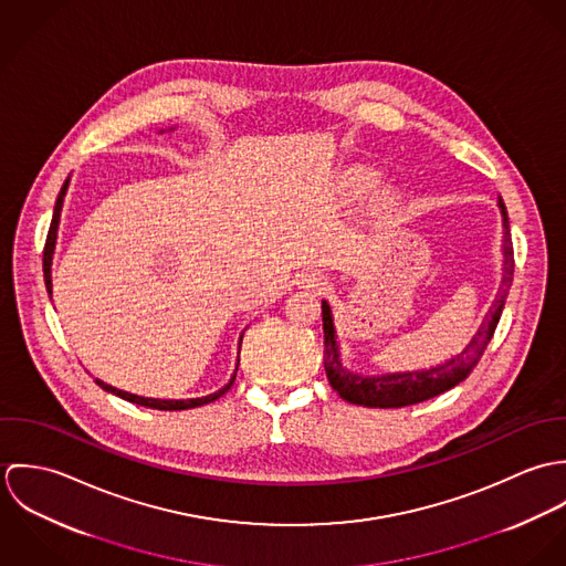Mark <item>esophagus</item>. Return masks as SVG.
I'll use <instances>...</instances> for the list:
<instances>
[{
    "label": "esophagus",
    "mask_w": 566,
    "mask_h": 566,
    "mask_svg": "<svg viewBox=\"0 0 566 566\" xmlns=\"http://www.w3.org/2000/svg\"><path fill=\"white\" fill-rule=\"evenodd\" d=\"M326 283H328L326 276H324L323 272H318V270H307V272L301 274V285L307 287V290L323 292L324 287H326Z\"/></svg>",
    "instance_id": "34e87169"
}]
</instances>
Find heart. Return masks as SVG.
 Instances as JSON below:
<instances>
[{
	"instance_id": "1",
	"label": "heart",
	"mask_w": 566,
	"mask_h": 566,
	"mask_svg": "<svg viewBox=\"0 0 566 566\" xmlns=\"http://www.w3.org/2000/svg\"><path fill=\"white\" fill-rule=\"evenodd\" d=\"M368 180H370V176H368V174H359V176L355 178L357 187H366V185H368Z\"/></svg>"
}]
</instances>
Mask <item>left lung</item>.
<instances>
[{
    "label": "left lung",
    "mask_w": 566,
    "mask_h": 566,
    "mask_svg": "<svg viewBox=\"0 0 566 566\" xmlns=\"http://www.w3.org/2000/svg\"><path fill=\"white\" fill-rule=\"evenodd\" d=\"M503 218V276L499 292L485 314L484 323L480 324L473 339L467 344L462 353L447 359L444 364H438L429 370H413V373H390L379 377H364L357 373H350L344 368L339 359V344L333 326V314L328 303L323 301V328H324V370L331 388L348 403L364 405V407H405L433 399L451 388H455L460 381H464L478 361L484 355L488 342L494 335V328L501 318L507 292L512 287L514 276V248L510 235V222L503 200H496Z\"/></svg>",
    "instance_id": "left-lung-1"
}]
</instances>
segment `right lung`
Wrapping results in <instances>:
<instances>
[{"mask_svg":"<svg viewBox=\"0 0 566 566\" xmlns=\"http://www.w3.org/2000/svg\"><path fill=\"white\" fill-rule=\"evenodd\" d=\"M67 187H70V178L65 180V185L61 187V193L56 198V205H54V216H52V224H50V231H48V240H45V248H43V276H45V287H48V294L52 296V256H54V248H56V233H59V222H61V209H63V200H65V193H67ZM243 337V335H242ZM242 337H240V346H242ZM240 364V359H238ZM235 375H238V368L231 377V381L213 392V395H207V397H200V399H182V401H169V399H146V397H137V395H130V392H124V390H117L99 379L97 386L104 388L106 392H113L115 397L124 399V401H130V403L144 405V407H153V409H163V411H176V409H191V407H200V405L213 403L216 399H220L224 392L231 390L233 381H235Z\"/></svg>","mask_w":566,"mask_h":566,"instance_id":"right-lung-1","label":"right lung"}]
</instances>
